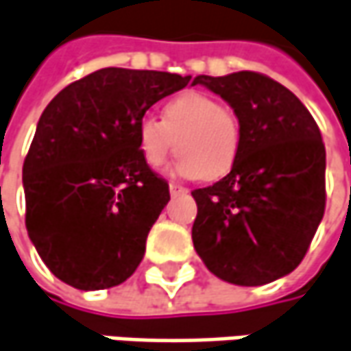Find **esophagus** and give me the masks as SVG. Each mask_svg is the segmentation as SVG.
I'll return each mask as SVG.
<instances>
[{
  "mask_svg": "<svg viewBox=\"0 0 351 351\" xmlns=\"http://www.w3.org/2000/svg\"><path fill=\"white\" fill-rule=\"evenodd\" d=\"M169 193L176 197V195H184V193H187V189L185 187H182V185L178 184H169Z\"/></svg>",
  "mask_w": 351,
  "mask_h": 351,
  "instance_id": "esophagus-1",
  "label": "esophagus"
}]
</instances>
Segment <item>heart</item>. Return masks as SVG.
I'll return each mask as SVG.
<instances>
[{
	"mask_svg": "<svg viewBox=\"0 0 351 351\" xmlns=\"http://www.w3.org/2000/svg\"><path fill=\"white\" fill-rule=\"evenodd\" d=\"M173 142L178 173L215 182L233 169L241 154V118L215 97L187 90L164 104L162 122L144 118L138 126V148L149 167L166 162Z\"/></svg>",
	"mask_w": 351,
	"mask_h": 351,
	"instance_id": "obj_1",
	"label": "heart"
}]
</instances>
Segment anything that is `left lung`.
Masks as SVG:
<instances>
[{
    "label": "left lung",
    "instance_id": "1",
    "mask_svg": "<svg viewBox=\"0 0 351 351\" xmlns=\"http://www.w3.org/2000/svg\"><path fill=\"white\" fill-rule=\"evenodd\" d=\"M241 118L233 169L193 189L191 239L205 267L239 287H261L292 272L324 217L326 148L308 108L267 75H199Z\"/></svg>",
    "mask_w": 351,
    "mask_h": 351
}]
</instances>
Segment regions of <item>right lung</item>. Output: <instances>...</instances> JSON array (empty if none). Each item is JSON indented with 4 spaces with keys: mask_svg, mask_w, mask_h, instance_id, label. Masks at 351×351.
Here are the masks:
<instances>
[{
    "mask_svg": "<svg viewBox=\"0 0 351 351\" xmlns=\"http://www.w3.org/2000/svg\"><path fill=\"white\" fill-rule=\"evenodd\" d=\"M191 77L108 66L64 86L39 118L23 162L25 227L43 263L79 290L138 269L169 185L138 148L152 104Z\"/></svg>",
    "mask_w": 351,
    "mask_h": 351,
    "instance_id": "right-lung-1",
    "label": "right lung"
}]
</instances>
